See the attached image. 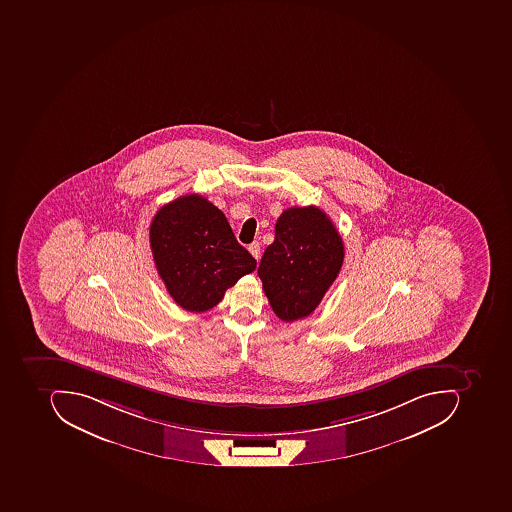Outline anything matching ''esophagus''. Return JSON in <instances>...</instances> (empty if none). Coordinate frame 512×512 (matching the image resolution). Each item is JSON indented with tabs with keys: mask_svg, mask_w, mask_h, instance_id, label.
<instances>
[{
	"mask_svg": "<svg viewBox=\"0 0 512 512\" xmlns=\"http://www.w3.org/2000/svg\"><path fill=\"white\" fill-rule=\"evenodd\" d=\"M248 249H249V252H251L252 257L255 258V260H258V258H260L261 246H260V243H258V241H254V243L249 244Z\"/></svg>",
	"mask_w": 512,
	"mask_h": 512,
	"instance_id": "esophagus-1",
	"label": "esophagus"
}]
</instances>
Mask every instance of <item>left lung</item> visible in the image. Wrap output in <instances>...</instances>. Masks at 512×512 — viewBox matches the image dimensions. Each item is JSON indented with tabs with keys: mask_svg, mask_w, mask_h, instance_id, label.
Listing matches in <instances>:
<instances>
[{
	"mask_svg": "<svg viewBox=\"0 0 512 512\" xmlns=\"http://www.w3.org/2000/svg\"><path fill=\"white\" fill-rule=\"evenodd\" d=\"M343 258V240L320 208L286 209L258 266L275 315L295 321L312 314L337 278Z\"/></svg>",
	"mask_w": 512,
	"mask_h": 512,
	"instance_id": "8db88e82",
	"label": "left lung"
}]
</instances>
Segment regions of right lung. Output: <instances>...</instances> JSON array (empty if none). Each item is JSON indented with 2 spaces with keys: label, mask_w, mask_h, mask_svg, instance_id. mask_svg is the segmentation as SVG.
<instances>
[{
  "label": "right lung",
  "mask_w": 512,
  "mask_h": 512,
  "mask_svg": "<svg viewBox=\"0 0 512 512\" xmlns=\"http://www.w3.org/2000/svg\"><path fill=\"white\" fill-rule=\"evenodd\" d=\"M149 241L167 292L189 312L214 308L224 292L257 268L223 212L201 195L164 204L152 220Z\"/></svg>",
  "instance_id": "obj_1"
}]
</instances>
